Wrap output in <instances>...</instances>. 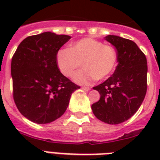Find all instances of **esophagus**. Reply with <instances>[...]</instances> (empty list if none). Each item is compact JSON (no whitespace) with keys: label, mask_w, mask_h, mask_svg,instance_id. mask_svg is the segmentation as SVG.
<instances>
[{"label":"esophagus","mask_w":160,"mask_h":160,"mask_svg":"<svg viewBox=\"0 0 160 160\" xmlns=\"http://www.w3.org/2000/svg\"><path fill=\"white\" fill-rule=\"evenodd\" d=\"M82 90H86V91H88V90H90V87H89V86H82Z\"/></svg>","instance_id":"obj_1"}]
</instances>
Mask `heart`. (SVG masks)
Returning a JSON list of instances; mask_svg holds the SVG:
<instances>
[{
	"mask_svg": "<svg viewBox=\"0 0 160 160\" xmlns=\"http://www.w3.org/2000/svg\"><path fill=\"white\" fill-rule=\"evenodd\" d=\"M59 70L65 77H70L80 65L82 70L74 75V80L87 85L93 80H102L114 72L118 63V54L114 46L104 45L93 38H84L61 49L56 55Z\"/></svg>",
	"mask_w": 160,
	"mask_h": 160,
	"instance_id": "b5f03b06",
	"label": "heart"
}]
</instances>
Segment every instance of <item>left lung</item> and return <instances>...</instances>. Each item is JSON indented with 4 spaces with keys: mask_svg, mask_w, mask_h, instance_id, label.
<instances>
[{
    "mask_svg": "<svg viewBox=\"0 0 160 160\" xmlns=\"http://www.w3.org/2000/svg\"><path fill=\"white\" fill-rule=\"evenodd\" d=\"M105 40L115 47L119 64L110 77L93 88L100 99L91 108L98 119L118 124L133 116L145 97L147 60L134 41L111 35Z\"/></svg>",
    "mask_w": 160,
    "mask_h": 160,
    "instance_id": "left-lung-1",
    "label": "left lung"
}]
</instances>
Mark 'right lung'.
<instances>
[{"label":"right lung","instance_id":"add662e5","mask_svg":"<svg viewBox=\"0 0 160 160\" xmlns=\"http://www.w3.org/2000/svg\"><path fill=\"white\" fill-rule=\"evenodd\" d=\"M70 36L52 32L26 37L11 59L14 101L19 111L36 124H48L67 109L80 86L59 70L56 55Z\"/></svg>","mask_w":160,"mask_h":160}]
</instances>
